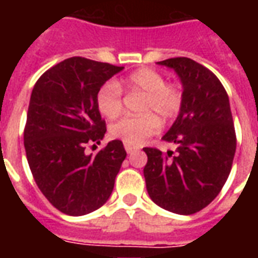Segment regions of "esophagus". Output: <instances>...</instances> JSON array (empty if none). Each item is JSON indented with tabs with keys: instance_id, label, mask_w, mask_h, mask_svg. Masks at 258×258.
I'll list each match as a JSON object with an SVG mask.
<instances>
[{
	"instance_id": "obj_1",
	"label": "esophagus",
	"mask_w": 258,
	"mask_h": 258,
	"mask_svg": "<svg viewBox=\"0 0 258 258\" xmlns=\"http://www.w3.org/2000/svg\"><path fill=\"white\" fill-rule=\"evenodd\" d=\"M124 148H125L127 153H133V152L137 151V148H135V146H131V145H124Z\"/></svg>"
}]
</instances>
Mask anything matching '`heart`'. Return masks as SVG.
<instances>
[{
	"instance_id": "obj_1",
	"label": "heart",
	"mask_w": 258,
	"mask_h": 258,
	"mask_svg": "<svg viewBox=\"0 0 258 258\" xmlns=\"http://www.w3.org/2000/svg\"><path fill=\"white\" fill-rule=\"evenodd\" d=\"M128 91L145 94L141 116H128L110 127V134L127 145H141L149 137L156 134L160 127L157 114L163 120H171L182 106V90L178 84L166 83V79L156 70L140 69L131 73L124 81ZM99 112L107 118L118 117L123 112V91L114 81H107L96 94Z\"/></svg>"
}]
</instances>
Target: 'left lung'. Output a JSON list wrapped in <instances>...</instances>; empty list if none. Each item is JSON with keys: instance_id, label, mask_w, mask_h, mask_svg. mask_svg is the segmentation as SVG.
Instances as JSON below:
<instances>
[{"instance_id": "1", "label": "left lung", "mask_w": 258, "mask_h": 258, "mask_svg": "<svg viewBox=\"0 0 258 258\" xmlns=\"http://www.w3.org/2000/svg\"><path fill=\"white\" fill-rule=\"evenodd\" d=\"M157 64L174 69L182 83V106L163 135L175 152L144 148V168L151 199L164 210L189 216L210 205L232 168L236 151L229 98L217 76L189 58Z\"/></svg>"}]
</instances>
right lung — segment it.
Masks as SVG:
<instances>
[{"mask_svg":"<svg viewBox=\"0 0 258 258\" xmlns=\"http://www.w3.org/2000/svg\"><path fill=\"white\" fill-rule=\"evenodd\" d=\"M121 70L73 56L48 69L31 92L26 157L42 195L68 216H84L105 205L127 156L118 140L96 155L85 153L87 145L101 144L106 133L96 94Z\"/></svg>","mask_w":258,"mask_h":258,"instance_id":"1","label":"right lung"}]
</instances>
